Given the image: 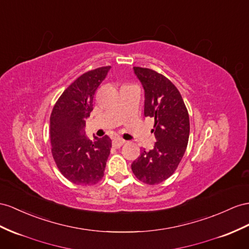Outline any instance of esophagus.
Here are the masks:
<instances>
[{
  "mask_svg": "<svg viewBox=\"0 0 249 249\" xmlns=\"http://www.w3.org/2000/svg\"><path fill=\"white\" fill-rule=\"evenodd\" d=\"M124 143H125V141H124L123 139H114L113 141H112V146H113V147H116V148H119Z\"/></svg>",
  "mask_w": 249,
  "mask_h": 249,
  "instance_id": "esophagus-1",
  "label": "esophagus"
}]
</instances>
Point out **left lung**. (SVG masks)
I'll list each match as a JSON object with an SVG mask.
<instances>
[{"mask_svg":"<svg viewBox=\"0 0 249 249\" xmlns=\"http://www.w3.org/2000/svg\"><path fill=\"white\" fill-rule=\"evenodd\" d=\"M145 91L144 116L155 119L157 142L142 151L131 164L137 179L157 185L173 175L185 154L189 138V116L182 95L166 76L149 68L133 67Z\"/></svg>","mask_w":249,"mask_h":249,"instance_id":"8db88e82","label":"left lung"}]
</instances>
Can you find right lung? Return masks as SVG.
<instances>
[{
  "label": "right lung",
  "instance_id": "1",
  "mask_svg": "<svg viewBox=\"0 0 249 249\" xmlns=\"http://www.w3.org/2000/svg\"><path fill=\"white\" fill-rule=\"evenodd\" d=\"M110 68L100 67L79 76L61 94L50 116L53 160L61 174L76 185H93L104 177L111 140L105 136L90 141L84 127L93 109L94 92Z\"/></svg>",
  "mask_w": 249,
  "mask_h": 249
}]
</instances>
